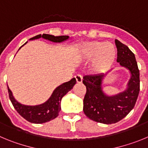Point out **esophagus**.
I'll return each instance as SVG.
<instances>
[{
  "label": "esophagus",
  "mask_w": 148,
  "mask_h": 148,
  "mask_svg": "<svg viewBox=\"0 0 148 148\" xmlns=\"http://www.w3.org/2000/svg\"><path fill=\"white\" fill-rule=\"evenodd\" d=\"M75 79H76V82L78 83H82V80H83V78H82V75H80V74H77L75 76Z\"/></svg>",
  "instance_id": "34e87169"
}]
</instances>
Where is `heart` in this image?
Masks as SVG:
<instances>
[{"mask_svg":"<svg viewBox=\"0 0 148 148\" xmlns=\"http://www.w3.org/2000/svg\"><path fill=\"white\" fill-rule=\"evenodd\" d=\"M79 56L83 59L92 60V67L95 71L103 72L110 67L116 58V49L110 43L88 41L78 48Z\"/></svg>","mask_w":148,"mask_h":148,"instance_id":"heart-1","label":"heart"}]
</instances>
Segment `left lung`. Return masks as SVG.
<instances>
[{
    "mask_svg": "<svg viewBox=\"0 0 148 148\" xmlns=\"http://www.w3.org/2000/svg\"><path fill=\"white\" fill-rule=\"evenodd\" d=\"M117 48V61L131 73L127 89L113 96H108L101 90L103 74L83 77L87 92L84 99V113L92 121L106 125L116 123L132 110L140 90L139 70L133 53L127 46L115 40Z\"/></svg>",
    "mask_w": 148,
    "mask_h": 148,
    "instance_id": "left-lung-1",
    "label": "left lung"
}]
</instances>
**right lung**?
Returning <instances> with one entry per match:
<instances>
[{"label": "right lung", "mask_w": 148, "mask_h": 148, "mask_svg": "<svg viewBox=\"0 0 148 148\" xmlns=\"http://www.w3.org/2000/svg\"><path fill=\"white\" fill-rule=\"evenodd\" d=\"M41 37L53 42H61L69 38V36L67 35L54 36L48 34H43L42 35H36L35 37L30 38V40L40 38ZM75 83L76 80L75 78H73L69 82H65L61 85L58 86L53 91L51 97L45 103L35 106L24 105L18 102L15 98L13 97L12 93L9 87H8V92L13 107L23 118L34 124H42L54 119L58 116V113L61 110V99L73 88Z\"/></svg>", "instance_id": "add662e5"}]
</instances>
